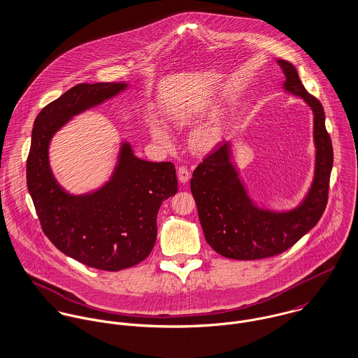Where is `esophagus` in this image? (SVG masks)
<instances>
[{"instance_id":"1","label":"esophagus","mask_w":358,"mask_h":358,"mask_svg":"<svg viewBox=\"0 0 358 358\" xmlns=\"http://www.w3.org/2000/svg\"><path fill=\"white\" fill-rule=\"evenodd\" d=\"M178 178L180 183H187L190 180V171L186 166H179L178 169Z\"/></svg>"}]
</instances>
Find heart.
<instances>
[{
    "instance_id": "b5f03b06",
    "label": "heart",
    "mask_w": 358,
    "mask_h": 358,
    "mask_svg": "<svg viewBox=\"0 0 358 358\" xmlns=\"http://www.w3.org/2000/svg\"><path fill=\"white\" fill-rule=\"evenodd\" d=\"M201 111V104L199 99H193L190 102L182 103L172 107L168 113V120L175 125H186L190 124L197 114ZM152 134L154 138L162 143L169 145V135L161 125H153ZM220 141V131L213 124H205L196 128L189 136L190 148L197 153H209L216 148Z\"/></svg>"
}]
</instances>
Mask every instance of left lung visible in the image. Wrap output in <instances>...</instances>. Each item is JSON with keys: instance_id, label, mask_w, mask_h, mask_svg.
<instances>
[{"instance_id": "left-lung-1", "label": "left lung", "mask_w": 358, "mask_h": 358, "mask_svg": "<svg viewBox=\"0 0 358 358\" xmlns=\"http://www.w3.org/2000/svg\"><path fill=\"white\" fill-rule=\"evenodd\" d=\"M277 62L285 76V91L301 96L314 114V180L298 208L288 212L260 209L248 197L230 161V142L219 143L194 169L190 189L205 240L224 257L255 260L282 254L318 223L328 203L334 150L322 104L307 92L294 64Z\"/></svg>"}]
</instances>
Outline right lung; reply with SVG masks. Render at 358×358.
Segmentation results:
<instances>
[{"label":"right lung","mask_w":358,"mask_h":358,"mask_svg":"<svg viewBox=\"0 0 358 358\" xmlns=\"http://www.w3.org/2000/svg\"><path fill=\"white\" fill-rule=\"evenodd\" d=\"M124 83L78 84L37 115L27 157V189L41 229L64 255L104 271L132 267L150 255L157 213L178 192L172 162L138 158L122 143L115 171L92 194L71 196L55 180L48 148L53 134L73 115L124 91Z\"/></svg>","instance_id":"add662e5"}]
</instances>
